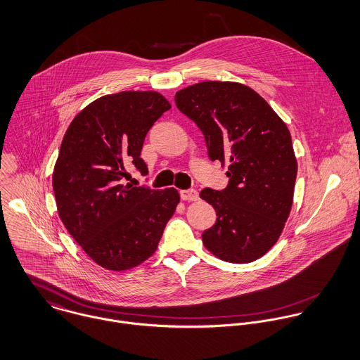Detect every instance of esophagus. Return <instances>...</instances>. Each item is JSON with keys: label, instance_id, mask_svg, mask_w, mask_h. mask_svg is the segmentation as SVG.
Instances as JSON below:
<instances>
[{"label": "esophagus", "instance_id": "esophagus-1", "mask_svg": "<svg viewBox=\"0 0 360 360\" xmlns=\"http://www.w3.org/2000/svg\"><path fill=\"white\" fill-rule=\"evenodd\" d=\"M179 195H181V199H182V200H188V202H196V200H199V193H198V191H195V189H185V191H181Z\"/></svg>", "mask_w": 360, "mask_h": 360}]
</instances>
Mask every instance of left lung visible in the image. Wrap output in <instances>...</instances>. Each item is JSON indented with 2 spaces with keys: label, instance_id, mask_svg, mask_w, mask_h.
Listing matches in <instances>:
<instances>
[{
  "label": "left lung",
  "instance_id": "obj_1",
  "mask_svg": "<svg viewBox=\"0 0 360 360\" xmlns=\"http://www.w3.org/2000/svg\"><path fill=\"white\" fill-rule=\"evenodd\" d=\"M175 104L203 132L210 160L229 164L225 189L200 192L217 213L205 246L229 263L257 260L278 240L292 207L297 162L287 125L236 82L192 84L176 91Z\"/></svg>",
  "mask_w": 360,
  "mask_h": 360
}]
</instances>
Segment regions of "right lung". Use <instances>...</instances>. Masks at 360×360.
Listing matches in <instances>:
<instances>
[{"mask_svg": "<svg viewBox=\"0 0 360 360\" xmlns=\"http://www.w3.org/2000/svg\"><path fill=\"white\" fill-rule=\"evenodd\" d=\"M169 108L157 91L107 94L73 118L61 143L53 174L58 214L87 256L107 270L147 260L179 203L174 188L121 184L129 164L147 174L144 138Z\"/></svg>", "mask_w": 360, "mask_h": 360, "instance_id": "right-lung-1", "label": "right lung"}]
</instances>
